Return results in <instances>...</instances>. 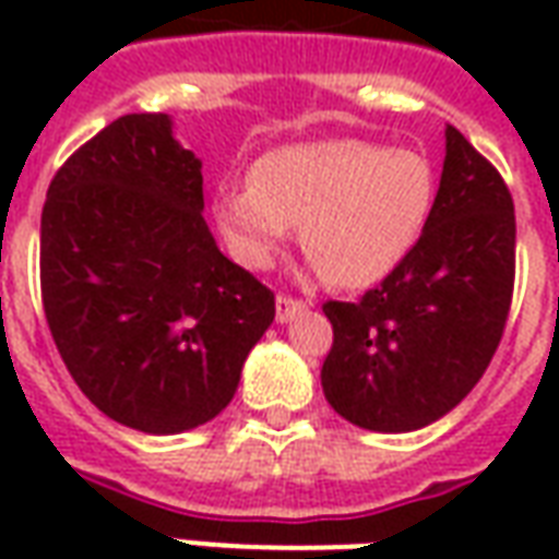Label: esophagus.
Segmentation results:
<instances>
[{
  "label": "esophagus",
  "instance_id": "34e87169",
  "mask_svg": "<svg viewBox=\"0 0 559 559\" xmlns=\"http://www.w3.org/2000/svg\"><path fill=\"white\" fill-rule=\"evenodd\" d=\"M308 308H311L308 299H296V296H287V293H281L278 299H275V314H278L281 323H287L290 317L302 314Z\"/></svg>",
  "mask_w": 559,
  "mask_h": 559
}]
</instances>
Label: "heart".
I'll use <instances>...</instances> for the list:
<instances>
[{
	"label": "heart",
	"mask_w": 559,
	"mask_h": 559,
	"mask_svg": "<svg viewBox=\"0 0 559 559\" xmlns=\"http://www.w3.org/2000/svg\"><path fill=\"white\" fill-rule=\"evenodd\" d=\"M431 160L371 140H317L257 160L251 182L221 188L215 221L248 266H266L302 227L305 254L344 290L368 287L411 251L433 206Z\"/></svg>",
	"instance_id": "1"
}]
</instances>
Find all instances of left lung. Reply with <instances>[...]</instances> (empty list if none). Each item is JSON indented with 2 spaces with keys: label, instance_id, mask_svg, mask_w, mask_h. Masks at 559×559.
Instances as JSON below:
<instances>
[{
  "label": "left lung",
  "instance_id": "8db88e82",
  "mask_svg": "<svg viewBox=\"0 0 559 559\" xmlns=\"http://www.w3.org/2000/svg\"><path fill=\"white\" fill-rule=\"evenodd\" d=\"M515 290V206L503 176L445 126L440 191L401 263L356 302H323L320 383L368 431H416L467 399L500 347Z\"/></svg>",
  "mask_w": 559,
  "mask_h": 559
}]
</instances>
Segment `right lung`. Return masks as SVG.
I'll return each instance as SVG.
<instances>
[{"label": "right lung", "instance_id": "add662e5", "mask_svg": "<svg viewBox=\"0 0 559 559\" xmlns=\"http://www.w3.org/2000/svg\"><path fill=\"white\" fill-rule=\"evenodd\" d=\"M200 209V160L167 114L119 116L47 188V326L80 392L134 431L215 419L275 320V293L221 254Z\"/></svg>", "mask_w": 559, "mask_h": 559}]
</instances>
